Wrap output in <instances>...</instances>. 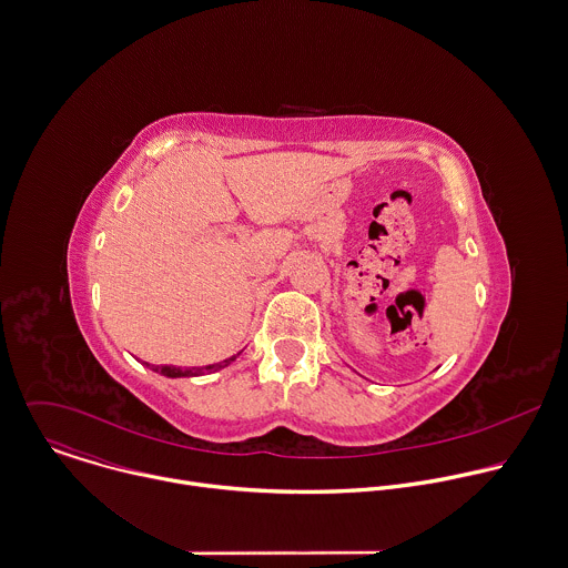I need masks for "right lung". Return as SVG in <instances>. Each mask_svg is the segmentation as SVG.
I'll list each match as a JSON object with an SVG mask.
<instances>
[{
  "label": "right lung",
  "mask_w": 568,
  "mask_h": 568,
  "mask_svg": "<svg viewBox=\"0 0 568 568\" xmlns=\"http://www.w3.org/2000/svg\"><path fill=\"white\" fill-rule=\"evenodd\" d=\"M236 356H230L227 361H221V363H214V365H207V367H185V369H181V367H172V365H161V367H154L152 365V369L154 372H159V374H163V376H168V378H181V376H201V374H210V372H216V369H221V367H227L232 361H234ZM148 365V363H145ZM150 367V365H148Z\"/></svg>",
  "instance_id": "right-lung-1"
}]
</instances>
